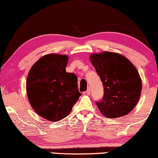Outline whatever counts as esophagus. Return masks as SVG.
Masks as SVG:
<instances>
[{
    "instance_id": "34e87169",
    "label": "esophagus",
    "mask_w": 158,
    "mask_h": 158,
    "mask_svg": "<svg viewBox=\"0 0 158 158\" xmlns=\"http://www.w3.org/2000/svg\"><path fill=\"white\" fill-rule=\"evenodd\" d=\"M83 94H86V95H90V88H88V90H87L85 92V93H83Z\"/></svg>"
}]
</instances>
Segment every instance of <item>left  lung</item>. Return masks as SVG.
Returning <instances> with one entry per match:
<instances>
[{
  "label": "left lung",
  "mask_w": 158,
  "mask_h": 158,
  "mask_svg": "<svg viewBox=\"0 0 158 158\" xmlns=\"http://www.w3.org/2000/svg\"><path fill=\"white\" fill-rule=\"evenodd\" d=\"M90 61L103 85V97L95 102L100 111L109 118L128 114L138 103L142 90L135 66L122 55L112 52L91 55Z\"/></svg>",
  "instance_id": "left-lung-1"
}]
</instances>
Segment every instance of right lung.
Masks as SVG:
<instances>
[{
	"mask_svg": "<svg viewBox=\"0 0 158 158\" xmlns=\"http://www.w3.org/2000/svg\"><path fill=\"white\" fill-rule=\"evenodd\" d=\"M68 60L67 56L45 55L33 65L27 78L30 104L38 115L52 122L65 118L81 95L77 76L65 71Z\"/></svg>",
	"mask_w": 158,
	"mask_h": 158,
	"instance_id": "add662e5",
	"label": "right lung"
}]
</instances>
